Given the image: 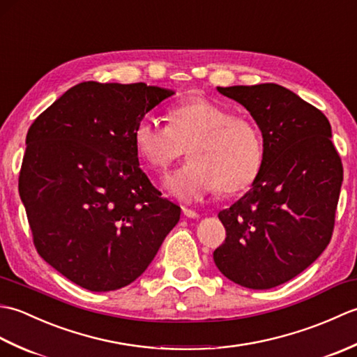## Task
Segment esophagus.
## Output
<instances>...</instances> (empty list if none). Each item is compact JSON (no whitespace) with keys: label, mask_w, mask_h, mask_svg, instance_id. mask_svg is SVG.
Segmentation results:
<instances>
[{"label":"esophagus","mask_w":357,"mask_h":357,"mask_svg":"<svg viewBox=\"0 0 357 357\" xmlns=\"http://www.w3.org/2000/svg\"><path fill=\"white\" fill-rule=\"evenodd\" d=\"M183 213H184L185 218H192V219L199 218L198 211H195V210H192V208H187V207H183Z\"/></svg>","instance_id":"esophagus-1"}]
</instances>
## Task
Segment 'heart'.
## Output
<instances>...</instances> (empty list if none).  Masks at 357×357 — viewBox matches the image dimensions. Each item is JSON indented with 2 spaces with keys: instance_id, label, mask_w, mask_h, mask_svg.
I'll list each match as a JSON object with an SVG mask.
<instances>
[{
  "instance_id": "heart-1",
  "label": "heart",
  "mask_w": 357,
  "mask_h": 357,
  "mask_svg": "<svg viewBox=\"0 0 357 357\" xmlns=\"http://www.w3.org/2000/svg\"><path fill=\"white\" fill-rule=\"evenodd\" d=\"M169 123L141 118L133 139L139 158L155 172H165L188 149L190 162L165 179L167 192L174 198L198 202L218 188L229 195L253 184L265 151L253 119L206 98H193L174 105Z\"/></svg>"
}]
</instances>
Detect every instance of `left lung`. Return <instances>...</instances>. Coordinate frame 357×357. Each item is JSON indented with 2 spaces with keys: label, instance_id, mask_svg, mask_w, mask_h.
<instances>
[{
  "label": "left lung",
  "instance_id": "obj_1",
  "mask_svg": "<svg viewBox=\"0 0 357 357\" xmlns=\"http://www.w3.org/2000/svg\"><path fill=\"white\" fill-rule=\"evenodd\" d=\"M250 112L264 136L253 187L219 211L225 241L213 252L234 284L267 290L298 276L330 244L344 179L327 116L278 84L218 87Z\"/></svg>",
  "mask_w": 357,
  "mask_h": 357
}]
</instances>
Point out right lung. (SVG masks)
<instances>
[{
    "label": "right lung",
    "mask_w": 357,
    "mask_h": 357,
    "mask_svg": "<svg viewBox=\"0 0 357 357\" xmlns=\"http://www.w3.org/2000/svg\"><path fill=\"white\" fill-rule=\"evenodd\" d=\"M172 90L87 81L30 126L18 190L38 255L77 285L112 291L132 284L178 224L141 170L135 127Z\"/></svg>",
    "instance_id": "1"
}]
</instances>
